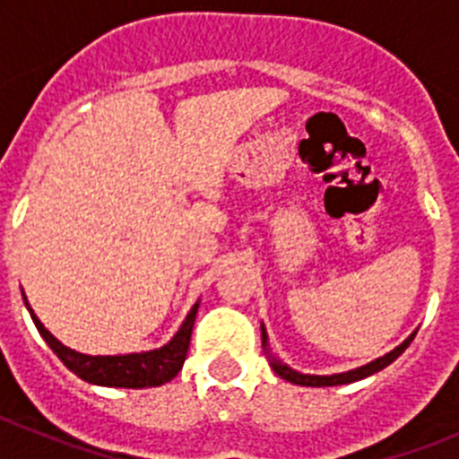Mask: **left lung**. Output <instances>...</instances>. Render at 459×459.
I'll use <instances>...</instances> for the list:
<instances>
[{
    "label": "left lung",
    "mask_w": 459,
    "mask_h": 459,
    "mask_svg": "<svg viewBox=\"0 0 459 459\" xmlns=\"http://www.w3.org/2000/svg\"><path fill=\"white\" fill-rule=\"evenodd\" d=\"M413 335H416V331H413V333L409 335L404 342L397 344L393 351H388V354H384V356H379V359L370 360V363H366V366L354 368V370L338 372V375H303V372H296L294 368H290L287 363H282V360L275 359V356L271 354V351H269V335H266V328H264V324H262V344H264L271 368H273L275 375L282 377V379L290 381V384H296V386H340V384H351V381L366 379V377L375 375V372H379V370H384L386 366H391L393 360H395L397 356L403 354L409 344H411Z\"/></svg>",
    "instance_id": "obj_1"
}]
</instances>
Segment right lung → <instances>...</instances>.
I'll return each mask as SVG.
<instances>
[{"label":"right lung","mask_w":459,"mask_h":459,"mask_svg":"<svg viewBox=\"0 0 459 459\" xmlns=\"http://www.w3.org/2000/svg\"><path fill=\"white\" fill-rule=\"evenodd\" d=\"M24 306L30 310L31 319H34L36 328H39L40 338L50 344V350L59 356L64 366L71 372L80 377V379L89 381V384H96V386H109V388H147V386H160V384H168L169 379L179 375V370L184 368L186 354H188L190 335H193V324L195 315H197V307L200 301L190 307V312L186 315L184 324L179 326V331L174 333V338L168 344L158 347V350L140 351V354H117V356H89L80 354V351L71 350L66 344H62L55 335L48 331L40 319L36 317L31 306L27 303V296L22 291Z\"/></svg>","instance_id":"obj_1"}]
</instances>
